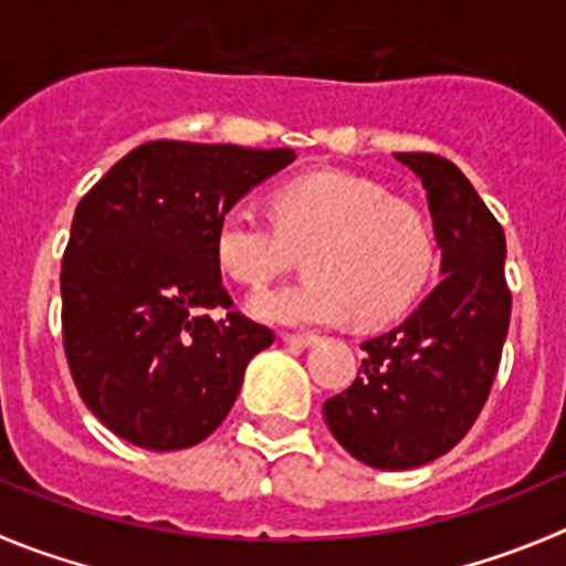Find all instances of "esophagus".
Masks as SVG:
<instances>
[{"label":"esophagus","instance_id":"obj_1","mask_svg":"<svg viewBox=\"0 0 566 566\" xmlns=\"http://www.w3.org/2000/svg\"><path fill=\"white\" fill-rule=\"evenodd\" d=\"M282 340L287 343V346H295V348H307V346H313V343L318 340V337H315V335H293V332H284V335H282Z\"/></svg>","mask_w":566,"mask_h":566}]
</instances>
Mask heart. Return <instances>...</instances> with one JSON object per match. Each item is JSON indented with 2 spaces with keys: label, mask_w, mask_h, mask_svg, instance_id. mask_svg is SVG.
<instances>
[{
  "label": "heart",
  "mask_w": 566,
  "mask_h": 566,
  "mask_svg": "<svg viewBox=\"0 0 566 566\" xmlns=\"http://www.w3.org/2000/svg\"><path fill=\"white\" fill-rule=\"evenodd\" d=\"M273 218L234 206L220 218L214 253L229 276L262 287L307 251L304 282L262 290L251 313L273 324H382L421 293L436 265L424 211L346 172H310L273 192Z\"/></svg>",
  "instance_id": "1"
}]
</instances>
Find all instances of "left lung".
<instances>
[{
    "label": "left lung",
    "mask_w": 566,
    "mask_h": 566,
    "mask_svg": "<svg viewBox=\"0 0 566 566\" xmlns=\"http://www.w3.org/2000/svg\"><path fill=\"white\" fill-rule=\"evenodd\" d=\"M421 178L441 284L405 324L363 343L366 360L324 419L343 450L385 472L450 452L483 410L511 321L505 234L469 178L436 153H396Z\"/></svg>",
    "instance_id": "8db88e82"
}]
</instances>
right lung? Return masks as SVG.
<instances>
[{
	"instance_id": "1",
	"label": "right lung",
	"mask_w": 566,
	"mask_h": 566,
	"mask_svg": "<svg viewBox=\"0 0 566 566\" xmlns=\"http://www.w3.org/2000/svg\"><path fill=\"white\" fill-rule=\"evenodd\" d=\"M293 158L290 147L145 142L83 195L61 265L63 352L111 432L172 452L223 424L273 332L231 313L214 231Z\"/></svg>"
}]
</instances>
